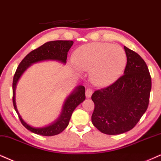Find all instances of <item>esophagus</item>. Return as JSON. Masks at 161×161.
Here are the masks:
<instances>
[{"instance_id":"esophagus-1","label":"esophagus","mask_w":161,"mask_h":161,"mask_svg":"<svg viewBox=\"0 0 161 161\" xmlns=\"http://www.w3.org/2000/svg\"><path fill=\"white\" fill-rule=\"evenodd\" d=\"M92 93H93V91L91 88H87L86 91H85V96H86L87 98H90L91 95H92Z\"/></svg>"}]
</instances>
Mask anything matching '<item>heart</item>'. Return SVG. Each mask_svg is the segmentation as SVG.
I'll return each mask as SVG.
<instances>
[{
    "label": "heart",
    "instance_id": "heart-1",
    "mask_svg": "<svg viewBox=\"0 0 161 161\" xmlns=\"http://www.w3.org/2000/svg\"><path fill=\"white\" fill-rule=\"evenodd\" d=\"M72 58L79 70L89 71L90 81L97 87L108 86L115 82L127 62L125 52L120 46L100 42L79 47ZM76 73L79 74L78 70Z\"/></svg>",
    "mask_w": 161,
    "mask_h": 161
}]
</instances>
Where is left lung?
<instances>
[{"mask_svg":"<svg viewBox=\"0 0 161 161\" xmlns=\"http://www.w3.org/2000/svg\"><path fill=\"white\" fill-rule=\"evenodd\" d=\"M127 57L124 75L105 88L96 91L91 120L99 131L115 135L133 129L147 110L152 79L143 58L124 46Z\"/></svg>","mask_w":161,"mask_h":161,"instance_id":"obj_1","label":"left lung"}]
</instances>
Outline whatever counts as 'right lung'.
I'll use <instances>...</instances> for the list:
<instances>
[{
  "label": "right lung",
  "mask_w": 161,
  "mask_h": 161,
  "mask_svg": "<svg viewBox=\"0 0 161 161\" xmlns=\"http://www.w3.org/2000/svg\"><path fill=\"white\" fill-rule=\"evenodd\" d=\"M74 44L73 41H52L46 42L43 45L32 50L24 57L18 65L13 77V102L15 111L23 125L29 131L36 135L42 136H53L60 134L68 125L71 115L78 105L85 99V88L82 85L75 87L72 93L67 97L63 104L62 111L57 119L52 123L44 127H33L27 124L22 119L18 112L15 103V90L18 82L21 76L32 64L44 61H56L66 64L68 53Z\"/></svg>",
  "instance_id": "obj_1"
}]
</instances>
